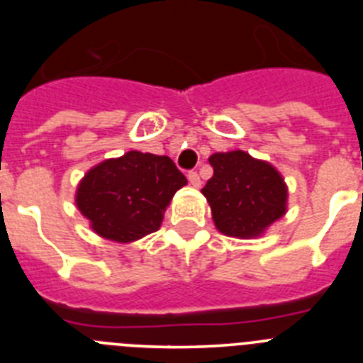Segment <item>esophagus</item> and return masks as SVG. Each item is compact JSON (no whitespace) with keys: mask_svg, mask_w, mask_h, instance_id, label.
<instances>
[{"mask_svg":"<svg viewBox=\"0 0 363 363\" xmlns=\"http://www.w3.org/2000/svg\"><path fill=\"white\" fill-rule=\"evenodd\" d=\"M187 178H189V184L192 185V187H201V179H200V176H198V172H194V171H191L187 174Z\"/></svg>","mask_w":363,"mask_h":363,"instance_id":"34e87169","label":"esophagus"}]
</instances>
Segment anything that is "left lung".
Returning <instances> with one entry per match:
<instances>
[{
  "label": "left lung",
  "mask_w": 363,
  "mask_h": 363,
  "mask_svg": "<svg viewBox=\"0 0 363 363\" xmlns=\"http://www.w3.org/2000/svg\"><path fill=\"white\" fill-rule=\"evenodd\" d=\"M213 178L201 189L216 229L233 238H258L287 213V184L277 167L245 150L214 152Z\"/></svg>",
  "instance_id": "obj_1"
}]
</instances>
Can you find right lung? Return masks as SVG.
Returning a JSON list of instances; mask_svg holds the SVG:
<instances>
[{"instance_id":"1","label":"right lung","mask_w":363,"mask_h":363,"mask_svg":"<svg viewBox=\"0 0 363 363\" xmlns=\"http://www.w3.org/2000/svg\"><path fill=\"white\" fill-rule=\"evenodd\" d=\"M187 178L169 156L129 150L98 163L76 189V207L98 236L130 243L158 230Z\"/></svg>"}]
</instances>
